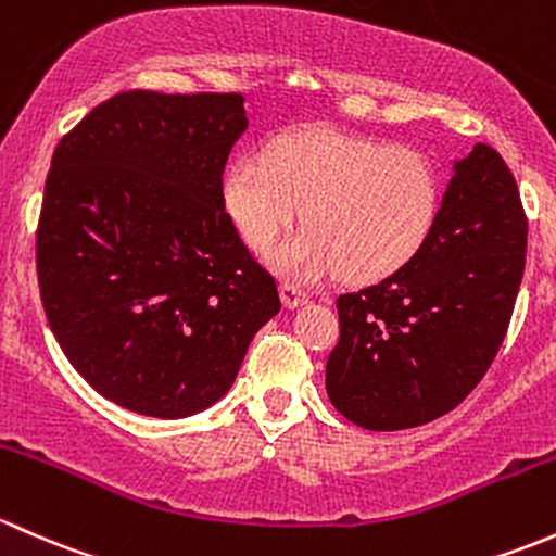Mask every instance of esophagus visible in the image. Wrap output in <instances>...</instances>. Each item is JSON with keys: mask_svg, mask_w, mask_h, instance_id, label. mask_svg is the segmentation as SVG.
Returning a JSON list of instances; mask_svg holds the SVG:
<instances>
[{"mask_svg": "<svg viewBox=\"0 0 556 556\" xmlns=\"http://www.w3.org/2000/svg\"><path fill=\"white\" fill-rule=\"evenodd\" d=\"M280 300H283V305L289 307V311H294V307L305 305L307 291L300 289L296 283H289V280H283V283H280Z\"/></svg>", "mask_w": 556, "mask_h": 556, "instance_id": "34e87169", "label": "esophagus"}]
</instances>
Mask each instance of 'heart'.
<instances>
[{"mask_svg":"<svg viewBox=\"0 0 556 556\" xmlns=\"http://www.w3.org/2000/svg\"><path fill=\"white\" fill-rule=\"evenodd\" d=\"M222 200L251 251H267L291 222L273 262L291 278L380 280L409 265L437 227L442 181L422 152L334 128L280 136L265 154L227 168Z\"/></svg>","mask_w":556,"mask_h":556,"instance_id":"1","label":"heart"}]
</instances>
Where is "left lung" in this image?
Instances as JSON below:
<instances>
[{
  "mask_svg": "<svg viewBox=\"0 0 556 556\" xmlns=\"http://www.w3.org/2000/svg\"><path fill=\"white\" fill-rule=\"evenodd\" d=\"M528 216L503 157L477 144L455 160L420 254L337 296L340 342L326 393L366 431H402L455 409L490 369L517 302Z\"/></svg>",
  "mask_w": 556,
  "mask_h": 556,
  "instance_id": "obj_1",
  "label": "left lung"
}]
</instances>
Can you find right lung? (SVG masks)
<instances>
[{
  "mask_svg": "<svg viewBox=\"0 0 556 556\" xmlns=\"http://www.w3.org/2000/svg\"><path fill=\"white\" fill-rule=\"evenodd\" d=\"M245 128L240 93L125 90L55 147L37 227L45 316L125 409L176 420L219 402L280 311L222 200Z\"/></svg>",
  "mask_w": 556,
  "mask_h": 556,
  "instance_id": "right-lung-1",
  "label": "right lung"
}]
</instances>
